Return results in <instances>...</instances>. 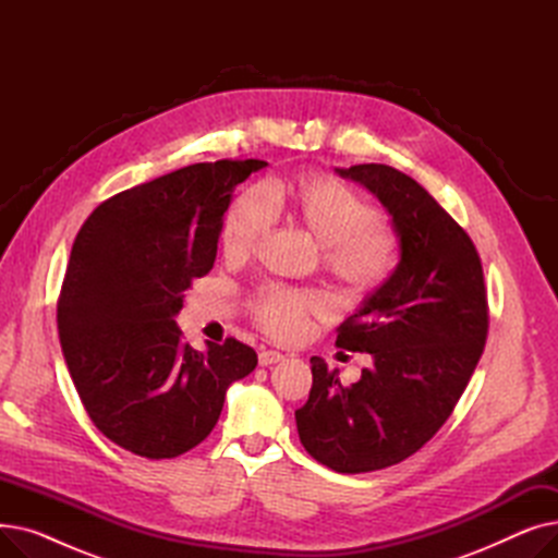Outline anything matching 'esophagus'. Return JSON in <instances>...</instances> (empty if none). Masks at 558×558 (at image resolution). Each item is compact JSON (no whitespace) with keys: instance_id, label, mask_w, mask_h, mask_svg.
Wrapping results in <instances>:
<instances>
[{"instance_id":"esophagus-1","label":"esophagus","mask_w":558,"mask_h":558,"mask_svg":"<svg viewBox=\"0 0 558 558\" xmlns=\"http://www.w3.org/2000/svg\"><path fill=\"white\" fill-rule=\"evenodd\" d=\"M257 360H259V366H274V364L282 362L284 355L278 353V350H262Z\"/></svg>"}]
</instances>
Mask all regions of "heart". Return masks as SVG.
<instances>
[{"instance_id": "b5f03b06", "label": "heart", "mask_w": 558, "mask_h": 558, "mask_svg": "<svg viewBox=\"0 0 558 558\" xmlns=\"http://www.w3.org/2000/svg\"><path fill=\"white\" fill-rule=\"evenodd\" d=\"M274 210H287L324 246L328 271L350 289L366 294L391 276L398 255L393 230L357 192L318 173H299L267 192L255 187L234 198L221 228L226 257L253 255L271 230ZM328 310L320 291L280 284L262 289L253 301L257 324L280 339L301 337L307 316Z\"/></svg>"}]
</instances>
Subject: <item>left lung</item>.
<instances>
[{"label":"left lung","mask_w":558,"mask_h":558,"mask_svg":"<svg viewBox=\"0 0 558 558\" xmlns=\"http://www.w3.org/2000/svg\"><path fill=\"white\" fill-rule=\"evenodd\" d=\"M385 205L400 242L393 274L339 326L337 345L368 353L360 383L312 357L296 412L301 444L337 473H371L418 452L468 387L488 332L482 259L434 196L389 165L335 169Z\"/></svg>","instance_id":"1"}]
</instances>
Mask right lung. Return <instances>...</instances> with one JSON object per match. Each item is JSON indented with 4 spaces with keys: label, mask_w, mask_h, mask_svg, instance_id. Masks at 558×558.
Wrapping results in <instances>:
<instances>
[{
    "label": "right lung",
    "mask_w": 558,
    "mask_h": 558,
    "mask_svg": "<svg viewBox=\"0 0 558 558\" xmlns=\"http://www.w3.org/2000/svg\"><path fill=\"white\" fill-rule=\"evenodd\" d=\"M264 160L198 162L104 201L81 226L58 299V337L97 429L146 459L213 432L226 391L257 366L238 339L194 350L175 314L213 269L234 187Z\"/></svg>",
    "instance_id": "obj_1"
}]
</instances>
